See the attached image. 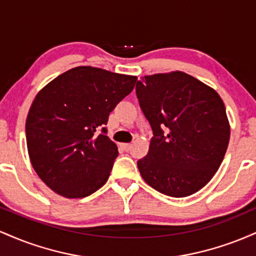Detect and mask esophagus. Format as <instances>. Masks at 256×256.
Returning <instances> with one entry per match:
<instances>
[{"label": "esophagus", "mask_w": 256, "mask_h": 256, "mask_svg": "<svg viewBox=\"0 0 256 256\" xmlns=\"http://www.w3.org/2000/svg\"><path fill=\"white\" fill-rule=\"evenodd\" d=\"M122 148H124L125 152H128L132 148V144L131 143H124V144H122Z\"/></svg>", "instance_id": "34e87169"}]
</instances>
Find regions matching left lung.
Here are the masks:
<instances>
[{"label":"left lung","mask_w":256,"mask_h":256,"mask_svg":"<svg viewBox=\"0 0 256 256\" xmlns=\"http://www.w3.org/2000/svg\"><path fill=\"white\" fill-rule=\"evenodd\" d=\"M136 95L152 130L148 154L137 161L142 178L172 198L198 192L218 171L230 140L218 92L177 71L140 78Z\"/></svg>","instance_id":"8db88e82"}]
</instances>
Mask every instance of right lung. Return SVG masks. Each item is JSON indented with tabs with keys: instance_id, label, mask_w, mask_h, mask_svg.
Returning <instances> with one entry per match:
<instances>
[{
	"instance_id": "obj_1",
	"label": "right lung",
	"mask_w": 256,
	"mask_h": 256,
	"mask_svg": "<svg viewBox=\"0 0 256 256\" xmlns=\"http://www.w3.org/2000/svg\"><path fill=\"white\" fill-rule=\"evenodd\" d=\"M136 80L134 76L82 66L37 94L26 119V143L34 171L52 190L80 198L108 180L119 152L106 125Z\"/></svg>"
}]
</instances>
